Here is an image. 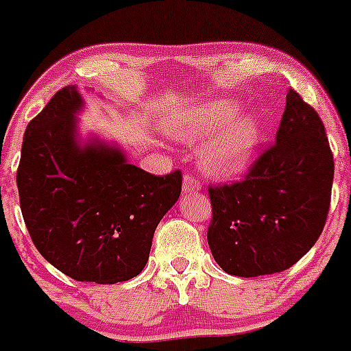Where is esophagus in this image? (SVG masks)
<instances>
[{"mask_svg": "<svg viewBox=\"0 0 351 351\" xmlns=\"http://www.w3.org/2000/svg\"><path fill=\"white\" fill-rule=\"evenodd\" d=\"M200 188H202L200 181H198V179L195 178V176H190V173H186L184 179H182V193H184V195L198 193V191H200Z\"/></svg>", "mask_w": 351, "mask_h": 351, "instance_id": "obj_1", "label": "esophagus"}]
</instances>
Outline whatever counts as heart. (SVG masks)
<instances>
[{
	"label": "heart",
	"instance_id": "heart-1",
	"mask_svg": "<svg viewBox=\"0 0 351 351\" xmlns=\"http://www.w3.org/2000/svg\"><path fill=\"white\" fill-rule=\"evenodd\" d=\"M243 105L234 100L206 101L182 108L165 119V132L181 141L198 144L200 167L216 178H235L253 163L263 142V119L255 112L241 114Z\"/></svg>",
	"mask_w": 351,
	"mask_h": 351
}]
</instances>
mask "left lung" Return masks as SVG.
I'll return each mask as SVG.
<instances>
[{
    "label": "left lung",
    "instance_id": "1",
    "mask_svg": "<svg viewBox=\"0 0 351 351\" xmlns=\"http://www.w3.org/2000/svg\"><path fill=\"white\" fill-rule=\"evenodd\" d=\"M332 151L320 116L293 89L276 135L246 179L209 188L210 253L239 278L290 269L318 241L330 206Z\"/></svg>",
    "mask_w": 351,
    "mask_h": 351
}]
</instances>
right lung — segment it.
<instances>
[{
	"label": "right lung",
	"instance_id": "obj_1",
	"mask_svg": "<svg viewBox=\"0 0 351 351\" xmlns=\"http://www.w3.org/2000/svg\"><path fill=\"white\" fill-rule=\"evenodd\" d=\"M80 89L56 93L24 132L17 188L40 255L77 281L114 285L141 274L182 176L132 165L117 142L80 135Z\"/></svg>",
	"mask_w": 351,
	"mask_h": 351
}]
</instances>
